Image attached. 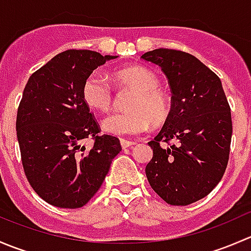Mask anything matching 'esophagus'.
I'll list each match as a JSON object with an SVG mask.
<instances>
[{"label": "esophagus", "instance_id": "1", "mask_svg": "<svg viewBox=\"0 0 251 251\" xmlns=\"http://www.w3.org/2000/svg\"><path fill=\"white\" fill-rule=\"evenodd\" d=\"M120 144H121V147H123V148L125 149V148H130V147H132L133 144H135V142L127 141V140H124V138H121Z\"/></svg>", "mask_w": 251, "mask_h": 251}]
</instances>
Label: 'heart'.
<instances>
[{
    "label": "heart",
    "mask_w": 251,
    "mask_h": 251,
    "mask_svg": "<svg viewBox=\"0 0 251 251\" xmlns=\"http://www.w3.org/2000/svg\"><path fill=\"white\" fill-rule=\"evenodd\" d=\"M113 77L119 86L133 90L135 93L128 100V110L113 113L103 119V131L113 136L140 135L151 123H165L171 113V100L158 87L159 80L151 70L135 65L116 70ZM82 98L92 109L105 111L113 103V91L104 78L93 73L83 82Z\"/></svg>",
    "instance_id": "1"
}]
</instances>
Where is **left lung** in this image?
Segmentation results:
<instances>
[{
    "mask_svg": "<svg viewBox=\"0 0 251 251\" xmlns=\"http://www.w3.org/2000/svg\"><path fill=\"white\" fill-rule=\"evenodd\" d=\"M142 59L159 65L170 85L171 113L153 141L147 164L149 184L171 205L206 197L226 171L232 138L231 108L220 77L198 58L158 48ZM175 143L161 147V141Z\"/></svg>",
    "mask_w": 251,
    "mask_h": 251,
    "instance_id": "8db88e82",
    "label": "left lung"
}]
</instances>
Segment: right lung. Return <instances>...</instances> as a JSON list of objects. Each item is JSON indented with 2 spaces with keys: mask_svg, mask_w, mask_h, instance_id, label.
Here are the masks:
<instances>
[{
  "mask_svg": "<svg viewBox=\"0 0 251 251\" xmlns=\"http://www.w3.org/2000/svg\"><path fill=\"white\" fill-rule=\"evenodd\" d=\"M118 55L68 50L53 57L27 80L17 114L23 168L34 191L48 204L76 209L100 188L119 138L98 135L100 125L82 98L93 70ZM85 138L95 141L90 150Z\"/></svg>",
  "mask_w": 251,
  "mask_h": 251,
  "instance_id": "right-lung-1",
  "label": "right lung"
}]
</instances>
